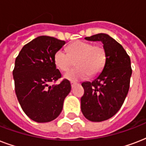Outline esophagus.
I'll return each instance as SVG.
<instances>
[{"mask_svg": "<svg viewBox=\"0 0 146 146\" xmlns=\"http://www.w3.org/2000/svg\"><path fill=\"white\" fill-rule=\"evenodd\" d=\"M76 85V83H75V82H71V87H72V89H73V87L75 86Z\"/></svg>", "mask_w": 146, "mask_h": 146, "instance_id": "obj_1", "label": "esophagus"}]
</instances>
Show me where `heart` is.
I'll return each mask as SVG.
<instances>
[{
	"instance_id": "obj_1",
	"label": "heart",
	"mask_w": 146,
	"mask_h": 146,
	"mask_svg": "<svg viewBox=\"0 0 146 146\" xmlns=\"http://www.w3.org/2000/svg\"><path fill=\"white\" fill-rule=\"evenodd\" d=\"M69 53L60 49L55 53L54 60L57 68L68 70L75 60L76 68L66 72L64 77L70 81L86 80L89 75L96 76L102 72L106 62L107 54L101 45H94L85 41H76L68 47Z\"/></svg>"
}]
</instances>
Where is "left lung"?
Listing matches in <instances>:
<instances>
[{"instance_id": "8db88e82", "label": "left lung", "mask_w": 146, "mask_h": 146, "mask_svg": "<svg viewBox=\"0 0 146 146\" xmlns=\"http://www.w3.org/2000/svg\"><path fill=\"white\" fill-rule=\"evenodd\" d=\"M85 39L101 42L107 59L102 73L92 82H84V95L81 98V111L86 119L101 122L112 117L124 102L129 91L132 75L130 58L113 38L99 33Z\"/></svg>"}]
</instances>
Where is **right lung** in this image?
Wrapping results in <instances>:
<instances>
[{"instance_id": "add662e5", "label": "right lung", "mask_w": 146, "mask_h": 146, "mask_svg": "<svg viewBox=\"0 0 146 146\" xmlns=\"http://www.w3.org/2000/svg\"><path fill=\"white\" fill-rule=\"evenodd\" d=\"M65 43L54 37L38 36L24 45L16 58L13 71L16 95L25 113L35 122L56 119L71 90L67 80L49 86L61 77L54 57Z\"/></svg>"}]
</instances>
